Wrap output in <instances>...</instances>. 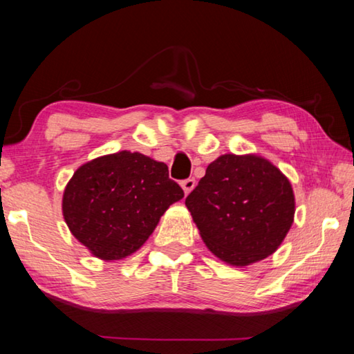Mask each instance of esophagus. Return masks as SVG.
<instances>
[{
	"instance_id": "esophagus-1",
	"label": "esophagus",
	"mask_w": 354,
	"mask_h": 354,
	"mask_svg": "<svg viewBox=\"0 0 354 354\" xmlns=\"http://www.w3.org/2000/svg\"><path fill=\"white\" fill-rule=\"evenodd\" d=\"M181 187H183V190H184V194L189 195L190 192L194 190V187H195V179H194V178L184 179V181H181Z\"/></svg>"
}]
</instances>
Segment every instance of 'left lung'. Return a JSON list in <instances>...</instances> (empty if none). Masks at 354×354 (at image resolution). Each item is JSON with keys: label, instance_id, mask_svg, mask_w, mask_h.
<instances>
[{"label": "left lung", "instance_id": "obj_1", "mask_svg": "<svg viewBox=\"0 0 354 354\" xmlns=\"http://www.w3.org/2000/svg\"><path fill=\"white\" fill-rule=\"evenodd\" d=\"M200 236L230 266L266 259L283 243L295 215L292 184L256 154H223L185 198Z\"/></svg>", "mask_w": 354, "mask_h": 354}]
</instances>
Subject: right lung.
Returning a JSON list of instances; mask_svg holds the SVG:
<instances>
[{
	"instance_id": "add662e5",
	"label": "right lung",
	"mask_w": 354,
	"mask_h": 354,
	"mask_svg": "<svg viewBox=\"0 0 354 354\" xmlns=\"http://www.w3.org/2000/svg\"><path fill=\"white\" fill-rule=\"evenodd\" d=\"M183 196L164 162L124 149L88 160L73 173L62 214L71 234L95 257L118 261L136 253Z\"/></svg>"
}]
</instances>
